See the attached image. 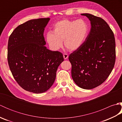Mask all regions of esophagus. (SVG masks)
<instances>
[{
  "mask_svg": "<svg viewBox=\"0 0 122 122\" xmlns=\"http://www.w3.org/2000/svg\"><path fill=\"white\" fill-rule=\"evenodd\" d=\"M68 54H66V53H64V54H63V58H64V59H65V60H66L68 58Z\"/></svg>",
  "mask_w": 122,
  "mask_h": 122,
  "instance_id": "1",
  "label": "esophagus"
}]
</instances>
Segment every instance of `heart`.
Segmentation results:
<instances>
[{
    "instance_id": "1",
    "label": "heart",
    "mask_w": 122,
    "mask_h": 122,
    "mask_svg": "<svg viewBox=\"0 0 122 122\" xmlns=\"http://www.w3.org/2000/svg\"><path fill=\"white\" fill-rule=\"evenodd\" d=\"M89 31L87 22L83 19L76 20L63 19L54 24L52 32H49L46 40L54 50L64 45L69 50L75 51L83 45Z\"/></svg>"
}]
</instances>
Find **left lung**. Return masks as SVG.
<instances>
[{
	"mask_svg": "<svg viewBox=\"0 0 122 122\" xmlns=\"http://www.w3.org/2000/svg\"><path fill=\"white\" fill-rule=\"evenodd\" d=\"M90 20V31L81 47L70 54L71 75L82 89L90 90L107 79L115 62L114 35L104 20L90 14H82Z\"/></svg>",
	"mask_w": 122,
	"mask_h": 122,
	"instance_id": "obj_1",
	"label": "left lung"
}]
</instances>
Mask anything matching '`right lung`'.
Here are the masks:
<instances>
[{"mask_svg": "<svg viewBox=\"0 0 122 122\" xmlns=\"http://www.w3.org/2000/svg\"><path fill=\"white\" fill-rule=\"evenodd\" d=\"M50 18L30 20L10 36L8 62L14 79L22 89L36 94L48 90L55 81L62 54L45 46V28Z\"/></svg>", "mask_w": 122, "mask_h": 122, "instance_id": "1", "label": "right lung"}]
</instances>
